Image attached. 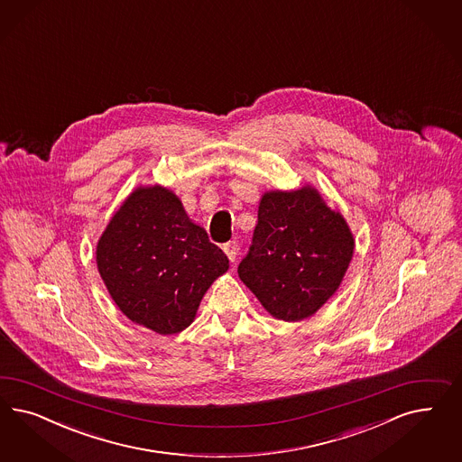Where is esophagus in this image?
I'll return each mask as SVG.
<instances>
[{"label":"esophagus","mask_w":462,"mask_h":462,"mask_svg":"<svg viewBox=\"0 0 462 462\" xmlns=\"http://www.w3.org/2000/svg\"><path fill=\"white\" fill-rule=\"evenodd\" d=\"M223 250L224 254H227V258H229L231 262L236 260V254H238V245H236V241H227V243H224Z\"/></svg>","instance_id":"34e87169"}]
</instances>
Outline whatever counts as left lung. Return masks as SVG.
Returning <instances> with one entry per match:
<instances>
[{"label":"left lung","instance_id":"1","mask_svg":"<svg viewBox=\"0 0 462 462\" xmlns=\"http://www.w3.org/2000/svg\"><path fill=\"white\" fill-rule=\"evenodd\" d=\"M356 248L342 214L313 187L262 197L239 279L277 319L313 316L340 287Z\"/></svg>","mask_w":462,"mask_h":462}]
</instances>
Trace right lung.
Listing matches in <instances>:
<instances>
[{"label": "right lung", "instance_id": "1", "mask_svg": "<svg viewBox=\"0 0 462 462\" xmlns=\"http://www.w3.org/2000/svg\"><path fill=\"white\" fill-rule=\"evenodd\" d=\"M97 267L120 311L160 335L190 327L210 283L229 268L171 190L137 187L97 245Z\"/></svg>", "mask_w": 462, "mask_h": 462}]
</instances>
